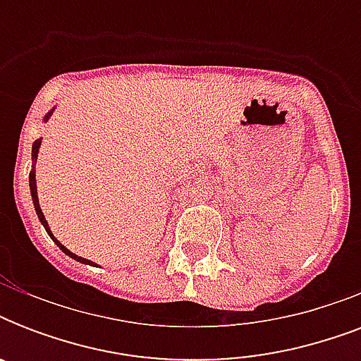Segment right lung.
I'll list each match as a JSON object with an SVG mask.
<instances>
[{
	"mask_svg": "<svg viewBox=\"0 0 361 361\" xmlns=\"http://www.w3.org/2000/svg\"><path fill=\"white\" fill-rule=\"evenodd\" d=\"M52 112H54V109L50 110V112H48L47 116H44V121H48V118H50V116H52ZM39 147H41V138H37V140L33 142V147H31V159H33V169H31V172H30V191H31V200H33V206H35L37 217H39V221H41V223H42V226H44V228H47L48 236L52 238L54 243H56V245H58L59 249H61V251H63L65 255H67V257L75 258L76 262L90 264V266H97V264H93L92 260H87V258L78 257V255H75V252H71L69 249H67V247L61 245V243H59V241L56 240V238H54L52 231H50V226H48L47 219H44V214H42L41 206H39V197H37V180H35V163H37V155H39Z\"/></svg>",
	"mask_w": 361,
	"mask_h": 361,
	"instance_id": "obj_1",
	"label": "right lung"
}]
</instances>
